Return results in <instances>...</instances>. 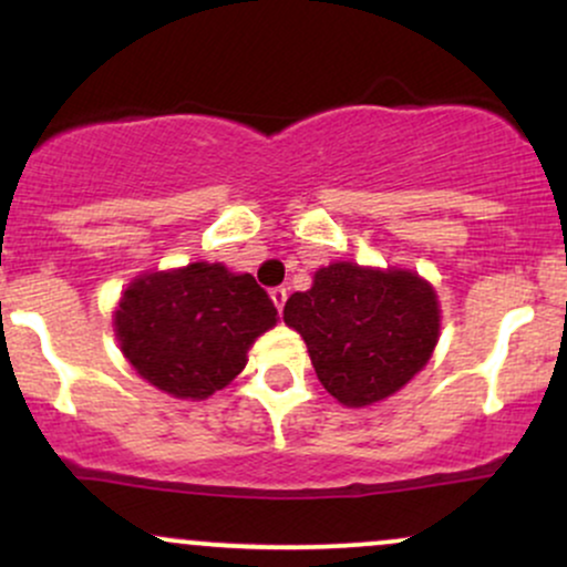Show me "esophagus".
<instances>
[{"instance_id": "obj_1", "label": "esophagus", "mask_w": 567, "mask_h": 567, "mask_svg": "<svg viewBox=\"0 0 567 567\" xmlns=\"http://www.w3.org/2000/svg\"><path fill=\"white\" fill-rule=\"evenodd\" d=\"M269 296H271V301H275L279 315H282V306H285V301H288V290H285V288H271Z\"/></svg>"}]
</instances>
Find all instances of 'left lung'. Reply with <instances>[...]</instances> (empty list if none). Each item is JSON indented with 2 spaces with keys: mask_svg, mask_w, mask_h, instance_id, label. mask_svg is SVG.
<instances>
[{
  "mask_svg": "<svg viewBox=\"0 0 567 567\" xmlns=\"http://www.w3.org/2000/svg\"><path fill=\"white\" fill-rule=\"evenodd\" d=\"M282 317L301 333L322 386L349 408L400 392L440 338L437 292L408 269L330 264L309 290L292 292Z\"/></svg>",
  "mask_w": 567,
  "mask_h": 567,
  "instance_id": "left-lung-1",
  "label": "left lung"
}]
</instances>
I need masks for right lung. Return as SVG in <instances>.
I'll return each mask as SVG.
<instances>
[{"label":"right lung","mask_w":567,"mask_h":567,"mask_svg":"<svg viewBox=\"0 0 567 567\" xmlns=\"http://www.w3.org/2000/svg\"><path fill=\"white\" fill-rule=\"evenodd\" d=\"M275 324V303L256 279L205 261L141 275L114 311L130 365L178 400H207L237 379L247 349Z\"/></svg>","instance_id":"obj_1"}]
</instances>
